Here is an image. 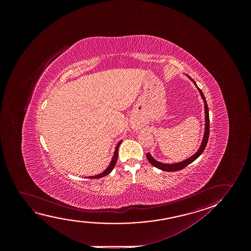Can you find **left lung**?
<instances>
[{
  "label": "left lung",
  "instance_id": "1",
  "mask_svg": "<svg viewBox=\"0 0 251 251\" xmlns=\"http://www.w3.org/2000/svg\"><path fill=\"white\" fill-rule=\"evenodd\" d=\"M189 79L192 80L194 84L196 85L197 89L199 90L200 94L202 98L203 101H204V107H205V132H204V136H203L202 142L201 145L200 147L199 150L196 151L195 154L191 156L190 158H187L185 160H183L182 162H179V163H176V164H164L161 162L157 161L155 160L154 158L151 157V155L148 152L147 153V158H148V161L151 163V165L155 166L156 168L160 169L162 171H165V172H176V171H180L182 169L185 168L187 165H189V164H191L193 161H195L196 158L199 157L200 155L202 153L203 151L205 150L206 148V144H207V141H208V137H209V112H208V107H207V103H206V99L204 97L201 90L200 89L199 87L196 85V83L195 82L194 79H191L189 76H188Z\"/></svg>",
  "mask_w": 251,
  "mask_h": 251
}]
</instances>
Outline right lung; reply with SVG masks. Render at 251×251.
<instances>
[{"mask_svg": "<svg viewBox=\"0 0 251 251\" xmlns=\"http://www.w3.org/2000/svg\"><path fill=\"white\" fill-rule=\"evenodd\" d=\"M121 142H122V141L117 144V148L115 149L113 158L111 159V162H110V165L108 166V168H107L104 172L99 174V175L94 176H88V178H100V177H103V176H105L108 175V174H110L111 171H112L114 167H115V165L117 164V157H118V148H119V146H120Z\"/></svg>", "mask_w": 251, "mask_h": 251, "instance_id": "obj_1", "label": "right lung"}]
</instances>
